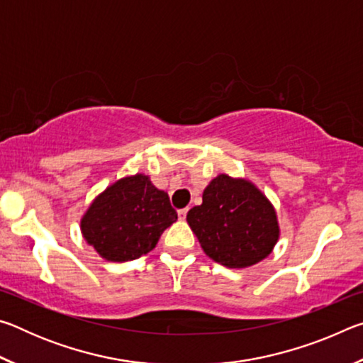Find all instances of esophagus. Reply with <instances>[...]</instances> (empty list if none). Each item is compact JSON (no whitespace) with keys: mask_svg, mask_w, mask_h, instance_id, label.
Returning a JSON list of instances; mask_svg holds the SVG:
<instances>
[{"mask_svg":"<svg viewBox=\"0 0 363 363\" xmlns=\"http://www.w3.org/2000/svg\"><path fill=\"white\" fill-rule=\"evenodd\" d=\"M187 211H189V208H182V210L177 211V214H179V219H186Z\"/></svg>","mask_w":363,"mask_h":363,"instance_id":"obj_1","label":"esophagus"}]
</instances>
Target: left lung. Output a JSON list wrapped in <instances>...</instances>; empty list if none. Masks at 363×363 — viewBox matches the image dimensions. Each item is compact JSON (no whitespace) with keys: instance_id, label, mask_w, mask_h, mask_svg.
<instances>
[{"instance_id":"1","label":"left lung","mask_w":363,"mask_h":363,"mask_svg":"<svg viewBox=\"0 0 363 363\" xmlns=\"http://www.w3.org/2000/svg\"><path fill=\"white\" fill-rule=\"evenodd\" d=\"M187 223L205 253L230 269L259 262L279 240L277 214L269 200L251 182L227 174L210 182Z\"/></svg>"}]
</instances>
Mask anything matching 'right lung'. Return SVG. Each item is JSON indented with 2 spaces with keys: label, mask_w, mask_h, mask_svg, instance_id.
I'll return each mask as SVG.
<instances>
[{
  "label": "right lung",
  "mask_w": 363,
  "mask_h": 363,
  "mask_svg": "<svg viewBox=\"0 0 363 363\" xmlns=\"http://www.w3.org/2000/svg\"><path fill=\"white\" fill-rule=\"evenodd\" d=\"M177 213L167 192L144 174L116 181L91 203L82 219L84 240L107 261L138 259L157 247Z\"/></svg>",
  "instance_id": "right-lung-1"
}]
</instances>
